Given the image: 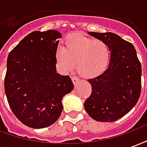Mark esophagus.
Wrapping results in <instances>:
<instances>
[{
	"label": "esophagus",
	"instance_id": "1",
	"mask_svg": "<svg viewBox=\"0 0 147 147\" xmlns=\"http://www.w3.org/2000/svg\"><path fill=\"white\" fill-rule=\"evenodd\" d=\"M71 81H72V83H73L74 85H76L78 82H79V79L77 78V77H71Z\"/></svg>",
	"mask_w": 147,
	"mask_h": 147
}]
</instances>
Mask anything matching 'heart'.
I'll list each match as a JSON object with an SVG mask.
<instances>
[{"instance_id": "1", "label": "heart", "mask_w": 147, "mask_h": 147, "mask_svg": "<svg viewBox=\"0 0 147 147\" xmlns=\"http://www.w3.org/2000/svg\"><path fill=\"white\" fill-rule=\"evenodd\" d=\"M110 59V49L104 41L80 33L66 37L63 47L57 49L55 54L56 65L61 71L71 72L76 64L78 74L85 79L102 75L107 70Z\"/></svg>"}]
</instances>
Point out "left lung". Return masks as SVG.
I'll return each instance as SVG.
<instances>
[{"mask_svg": "<svg viewBox=\"0 0 147 147\" xmlns=\"http://www.w3.org/2000/svg\"><path fill=\"white\" fill-rule=\"evenodd\" d=\"M88 34L109 45L111 59L104 73L88 80L92 92L84 108L97 121H116L129 113L140 97L141 64L132 44L119 35L111 32Z\"/></svg>", "mask_w": 147, "mask_h": 147, "instance_id": "8db88e82", "label": "left lung"}]
</instances>
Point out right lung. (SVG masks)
<instances>
[{"instance_id": "1", "label": "right lung", "mask_w": 147, "mask_h": 147, "mask_svg": "<svg viewBox=\"0 0 147 147\" xmlns=\"http://www.w3.org/2000/svg\"><path fill=\"white\" fill-rule=\"evenodd\" d=\"M57 30L33 31L8 54L5 90L15 116L32 128L54 123L63 109L62 99L73 90L68 76L57 73Z\"/></svg>"}]
</instances>
